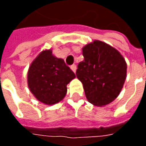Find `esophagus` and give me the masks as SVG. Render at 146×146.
Wrapping results in <instances>:
<instances>
[{
  "mask_svg": "<svg viewBox=\"0 0 146 146\" xmlns=\"http://www.w3.org/2000/svg\"><path fill=\"white\" fill-rule=\"evenodd\" d=\"M70 68H71V70H73L74 73H76V66L75 65V64H73V65H72L71 66H70Z\"/></svg>",
  "mask_w": 146,
  "mask_h": 146,
  "instance_id": "obj_1",
  "label": "esophagus"
}]
</instances>
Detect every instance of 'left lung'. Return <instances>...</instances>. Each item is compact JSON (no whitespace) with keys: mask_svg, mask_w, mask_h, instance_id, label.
I'll use <instances>...</instances> for the list:
<instances>
[{"mask_svg":"<svg viewBox=\"0 0 146 146\" xmlns=\"http://www.w3.org/2000/svg\"><path fill=\"white\" fill-rule=\"evenodd\" d=\"M84 59L77 66L76 77L83 84L88 101L105 106L119 95L127 76V63L116 48L95 40L82 48Z\"/></svg>","mask_w":146,"mask_h":146,"instance_id":"left-lung-1","label":"left lung"}]
</instances>
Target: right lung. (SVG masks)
I'll return each instance as SVG.
<instances>
[{"instance_id":"right-lung-1","label":"right lung","mask_w":146,"mask_h":146,"mask_svg":"<svg viewBox=\"0 0 146 146\" xmlns=\"http://www.w3.org/2000/svg\"><path fill=\"white\" fill-rule=\"evenodd\" d=\"M76 77L62 58L51 50L42 51L33 61L27 73V83L34 97L45 105L62 101L67 92V84Z\"/></svg>"}]
</instances>
